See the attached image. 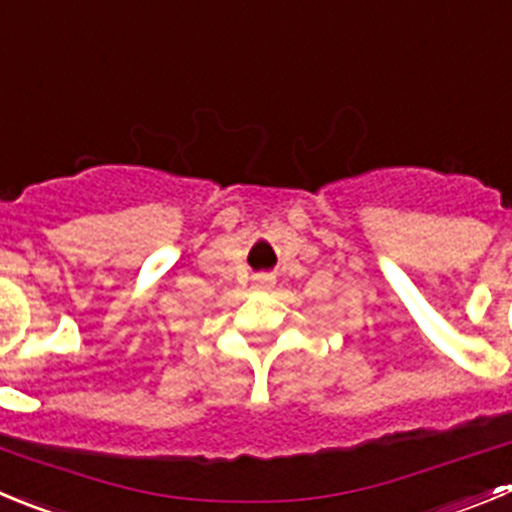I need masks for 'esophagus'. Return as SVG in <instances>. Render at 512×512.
<instances>
[{"instance_id":"34e87169","label":"esophagus","mask_w":512,"mask_h":512,"mask_svg":"<svg viewBox=\"0 0 512 512\" xmlns=\"http://www.w3.org/2000/svg\"><path fill=\"white\" fill-rule=\"evenodd\" d=\"M260 280H267V275H262V278Z\"/></svg>"}]
</instances>
